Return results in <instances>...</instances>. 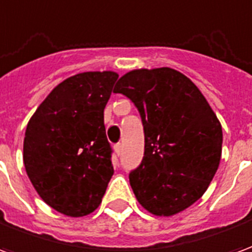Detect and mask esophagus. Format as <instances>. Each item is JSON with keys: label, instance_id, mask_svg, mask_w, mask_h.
<instances>
[{"label": "esophagus", "instance_id": "esophagus-1", "mask_svg": "<svg viewBox=\"0 0 252 252\" xmlns=\"http://www.w3.org/2000/svg\"><path fill=\"white\" fill-rule=\"evenodd\" d=\"M121 150H123V146H121L120 143H117V144H116V146H115V153H116V155H120V154H121Z\"/></svg>", "mask_w": 252, "mask_h": 252}]
</instances>
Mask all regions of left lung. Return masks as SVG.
<instances>
[{
	"instance_id": "1",
	"label": "left lung",
	"mask_w": 252,
	"mask_h": 252,
	"mask_svg": "<svg viewBox=\"0 0 252 252\" xmlns=\"http://www.w3.org/2000/svg\"><path fill=\"white\" fill-rule=\"evenodd\" d=\"M115 93L135 104L144 128V157L129 174L139 204L155 216H174L202 197L221 159L222 129L200 89L170 67L137 68Z\"/></svg>"
}]
</instances>
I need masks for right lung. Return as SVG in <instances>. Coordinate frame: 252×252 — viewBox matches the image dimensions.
<instances>
[{"label": "right lung", "instance_id": "1", "mask_svg": "<svg viewBox=\"0 0 252 252\" xmlns=\"http://www.w3.org/2000/svg\"><path fill=\"white\" fill-rule=\"evenodd\" d=\"M117 78L115 71L67 78L28 121L25 171L41 200L66 216L95 211L113 175L104 109Z\"/></svg>", "mask_w": 252, "mask_h": 252}]
</instances>
